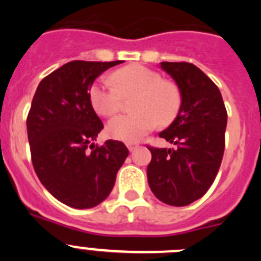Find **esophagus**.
I'll return each mask as SVG.
<instances>
[{
    "mask_svg": "<svg viewBox=\"0 0 261 261\" xmlns=\"http://www.w3.org/2000/svg\"><path fill=\"white\" fill-rule=\"evenodd\" d=\"M126 146H128V149H129V151H130V153H132V151H135V150H137V149H138L137 144H126Z\"/></svg>",
    "mask_w": 261,
    "mask_h": 261,
    "instance_id": "1",
    "label": "esophagus"
}]
</instances>
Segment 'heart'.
I'll use <instances>...</instances> for the list:
<instances>
[{
  "mask_svg": "<svg viewBox=\"0 0 261 261\" xmlns=\"http://www.w3.org/2000/svg\"><path fill=\"white\" fill-rule=\"evenodd\" d=\"M124 98L135 96L133 114L110 120L107 132L115 140L137 142L155 128L156 123L168 124L176 117L181 96L176 85L162 80L155 70L144 65H128L112 73L111 81L100 78L90 89L94 110L103 116L119 112Z\"/></svg>",
  "mask_w": 261,
  "mask_h": 261,
  "instance_id": "heart-1",
  "label": "heart"
}]
</instances>
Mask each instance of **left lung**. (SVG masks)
<instances>
[{
	"instance_id": "left-lung-1",
	"label": "left lung",
	"mask_w": 261,
	"mask_h": 261,
	"mask_svg": "<svg viewBox=\"0 0 261 261\" xmlns=\"http://www.w3.org/2000/svg\"><path fill=\"white\" fill-rule=\"evenodd\" d=\"M180 91L176 117L159 133L175 149L149 147L147 181L156 199L172 206L199 200L222 162L227 112L213 81L190 62H161Z\"/></svg>"
}]
</instances>
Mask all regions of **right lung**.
<instances>
[{"label": "right lung", "instance_id": "add662e5", "mask_svg": "<svg viewBox=\"0 0 261 261\" xmlns=\"http://www.w3.org/2000/svg\"><path fill=\"white\" fill-rule=\"evenodd\" d=\"M117 64L68 62L41 81L32 99L27 116L32 165L45 190L71 208H94L107 199L129 154L120 141L94 144L103 123L89 91L96 77Z\"/></svg>", "mask_w": 261, "mask_h": 261}]
</instances>
